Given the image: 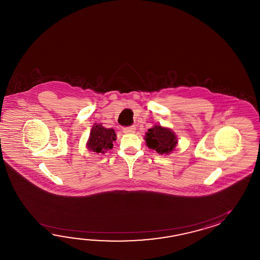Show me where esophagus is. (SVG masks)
Segmentation results:
<instances>
[{"mask_svg": "<svg viewBox=\"0 0 260 260\" xmlns=\"http://www.w3.org/2000/svg\"><path fill=\"white\" fill-rule=\"evenodd\" d=\"M123 133L125 134H134L136 132V127L135 126H129V127H124L122 129Z\"/></svg>", "mask_w": 260, "mask_h": 260, "instance_id": "34e87169", "label": "esophagus"}]
</instances>
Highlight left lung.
I'll return each mask as SVG.
<instances>
[{
    "label": "left lung",
    "instance_id": "obj_1",
    "mask_svg": "<svg viewBox=\"0 0 260 260\" xmlns=\"http://www.w3.org/2000/svg\"><path fill=\"white\" fill-rule=\"evenodd\" d=\"M145 140L149 149H154L159 154H169L177 144V136L169 128L154 125L145 135Z\"/></svg>",
    "mask_w": 260,
    "mask_h": 260
}]
</instances>
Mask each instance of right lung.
I'll use <instances>...</instances> for the list:
<instances>
[{"label":"right lung","instance_id":"add662e5","mask_svg":"<svg viewBox=\"0 0 260 260\" xmlns=\"http://www.w3.org/2000/svg\"><path fill=\"white\" fill-rule=\"evenodd\" d=\"M116 140V134L112 128H105L102 124L94 123L90 132L87 149L96 153H105V151L112 149V142Z\"/></svg>","mask_w":260,"mask_h":260}]
</instances>
